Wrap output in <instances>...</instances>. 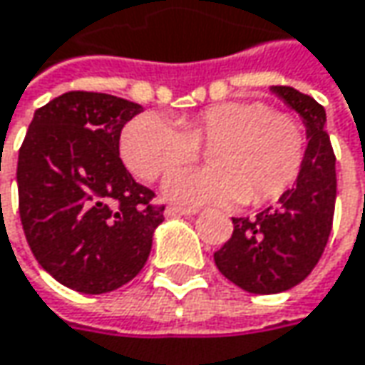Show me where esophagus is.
I'll return each mask as SVG.
<instances>
[{
	"label": "esophagus",
	"mask_w": 365,
	"mask_h": 365,
	"mask_svg": "<svg viewBox=\"0 0 365 365\" xmlns=\"http://www.w3.org/2000/svg\"><path fill=\"white\" fill-rule=\"evenodd\" d=\"M196 215L194 208H178V206H167L165 208V217L167 219H173V217H192Z\"/></svg>",
	"instance_id": "esophagus-1"
}]
</instances>
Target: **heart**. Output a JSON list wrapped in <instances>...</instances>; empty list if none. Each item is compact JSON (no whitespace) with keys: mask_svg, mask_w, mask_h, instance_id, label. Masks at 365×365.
<instances>
[{"mask_svg":"<svg viewBox=\"0 0 365 365\" xmlns=\"http://www.w3.org/2000/svg\"><path fill=\"white\" fill-rule=\"evenodd\" d=\"M198 144H210L212 165L173 171L163 182L169 202L198 208L279 198L299 175L306 155L302 123L258 101L217 103L178 125L157 113H140L125 123L119 150L134 175L153 182L192 161Z\"/></svg>","mask_w":365,"mask_h":365,"instance_id":"heart-1","label":"heart"}]
</instances>
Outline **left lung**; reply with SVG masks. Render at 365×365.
Instances as JSON below:
<instances>
[{
  "instance_id": "obj_1",
  "label": "left lung",
  "mask_w": 365,
  "mask_h": 365,
  "mask_svg": "<svg viewBox=\"0 0 365 365\" xmlns=\"http://www.w3.org/2000/svg\"><path fill=\"white\" fill-rule=\"evenodd\" d=\"M270 93L293 109L306 128V155L299 175L274 206L254 219L233 217V235L215 252V264L247 293L270 295L302 283L318 264L331 235L336 173L327 111L291 86Z\"/></svg>"
}]
</instances>
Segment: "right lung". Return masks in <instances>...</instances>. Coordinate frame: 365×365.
Returning a JSON list of instances; mask_svg holds the SVG:
<instances>
[{
    "mask_svg": "<svg viewBox=\"0 0 365 365\" xmlns=\"http://www.w3.org/2000/svg\"><path fill=\"white\" fill-rule=\"evenodd\" d=\"M138 103L72 91L34 111L18 155L20 221L34 258L80 293L125 285L148 260L165 221L155 192L119 159Z\"/></svg>",
    "mask_w": 365,
    "mask_h": 365,
    "instance_id": "obj_1",
    "label": "right lung"
}]
</instances>
